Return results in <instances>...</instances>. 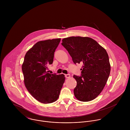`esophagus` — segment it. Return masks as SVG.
<instances>
[{
	"mask_svg": "<svg viewBox=\"0 0 130 130\" xmlns=\"http://www.w3.org/2000/svg\"><path fill=\"white\" fill-rule=\"evenodd\" d=\"M70 76H71V75H70V74H65V77H66V78H70Z\"/></svg>",
	"mask_w": 130,
	"mask_h": 130,
	"instance_id": "obj_1",
	"label": "esophagus"
}]
</instances>
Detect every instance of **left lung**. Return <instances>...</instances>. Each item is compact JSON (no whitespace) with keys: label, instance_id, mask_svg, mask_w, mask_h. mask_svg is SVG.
Segmentation results:
<instances>
[{"label":"left lung","instance_id":"8db88e82","mask_svg":"<svg viewBox=\"0 0 130 130\" xmlns=\"http://www.w3.org/2000/svg\"><path fill=\"white\" fill-rule=\"evenodd\" d=\"M62 41L74 64H83L81 75H74L77 83L74 96L82 102L92 101L103 91L110 74L106 50L90 37H72L63 38Z\"/></svg>","mask_w":130,"mask_h":130}]
</instances>
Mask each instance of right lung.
Masks as SVG:
<instances>
[{
  "label": "right lung",
  "mask_w": 130,
  "mask_h": 130,
  "mask_svg": "<svg viewBox=\"0 0 130 130\" xmlns=\"http://www.w3.org/2000/svg\"><path fill=\"white\" fill-rule=\"evenodd\" d=\"M60 38L40 41L24 56L22 65L24 83L27 90L38 101L50 104L56 101L65 80L64 75L48 73Z\"/></svg>",
  "instance_id": "right-lung-1"
}]
</instances>
